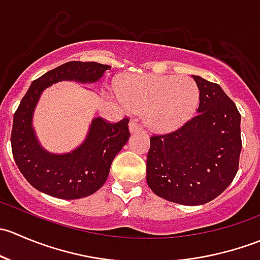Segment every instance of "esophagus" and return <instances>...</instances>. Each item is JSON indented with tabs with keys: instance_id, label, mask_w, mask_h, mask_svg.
Returning <instances> with one entry per match:
<instances>
[{
	"instance_id": "esophagus-1",
	"label": "esophagus",
	"mask_w": 260,
	"mask_h": 260,
	"mask_svg": "<svg viewBox=\"0 0 260 260\" xmlns=\"http://www.w3.org/2000/svg\"><path fill=\"white\" fill-rule=\"evenodd\" d=\"M141 129V124L137 122V119H131L129 120V131L131 132H136V131Z\"/></svg>"
}]
</instances>
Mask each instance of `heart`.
Returning a JSON list of instances; mask_svg holds the SVG:
<instances>
[{
  "label": "heart",
  "mask_w": 260,
  "mask_h": 260,
  "mask_svg": "<svg viewBox=\"0 0 260 260\" xmlns=\"http://www.w3.org/2000/svg\"><path fill=\"white\" fill-rule=\"evenodd\" d=\"M120 96L129 106L145 109V122L157 132H169L187 122L200 101L198 85L188 77L141 75L125 79Z\"/></svg>",
  "instance_id": "1"
}]
</instances>
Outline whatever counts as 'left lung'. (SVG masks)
I'll use <instances>...</instances> for the list:
<instances>
[{"label":"left lung","instance_id":"left-lung-1","mask_svg":"<svg viewBox=\"0 0 260 260\" xmlns=\"http://www.w3.org/2000/svg\"><path fill=\"white\" fill-rule=\"evenodd\" d=\"M198 114L179 129L153 135L147 183L156 195L181 205H203L233 182L242 152L240 113L216 83L193 75Z\"/></svg>","mask_w":260,"mask_h":260}]
</instances>
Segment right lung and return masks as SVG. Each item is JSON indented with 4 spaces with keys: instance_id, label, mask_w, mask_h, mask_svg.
Instances as JSON below:
<instances>
[{
    "instance_id": "1",
    "label": "right lung",
    "mask_w": 260,
    "mask_h": 260,
    "mask_svg": "<svg viewBox=\"0 0 260 260\" xmlns=\"http://www.w3.org/2000/svg\"><path fill=\"white\" fill-rule=\"evenodd\" d=\"M109 69V65L93 61L65 62L34 80L20 102L12 123V154L23 177L41 192L74 200L91 195L106 182L115 154L129 138V118L114 123L95 118L85 142L68 154H51L43 149L31 119L41 91L49 85L60 80L93 83Z\"/></svg>"
}]
</instances>
